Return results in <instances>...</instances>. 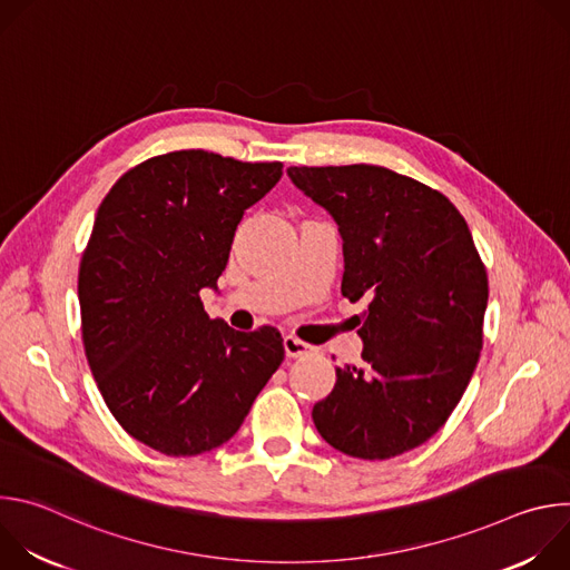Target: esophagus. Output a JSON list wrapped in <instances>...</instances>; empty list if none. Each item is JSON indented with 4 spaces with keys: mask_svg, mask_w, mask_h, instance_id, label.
Returning <instances> with one entry per match:
<instances>
[{
    "mask_svg": "<svg viewBox=\"0 0 570 570\" xmlns=\"http://www.w3.org/2000/svg\"><path fill=\"white\" fill-rule=\"evenodd\" d=\"M284 352L288 358H304V356H311L315 352L313 345L299 341L297 336H284Z\"/></svg>",
    "mask_w": 570,
    "mask_h": 570,
    "instance_id": "esophagus-1",
    "label": "esophagus"
}]
</instances>
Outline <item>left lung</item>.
Listing matches in <instances>:
<instances>
[{
  "instance_id": "1",
  "label": "left lung",
  "mask_w": 570,
  "mask_h": 570,
  "mask_svg": "<svg viewBox=\"0 0 570 570\" xmlns=\"http://www.w3.org/2000/svg\"><path fill=\"white\" fill-rule=\"evenodd\" d=\"M341 229V293L358 317L363 363L336 370L313 405L334 449L387 460L431 440L462 399L482 350L487 271L466 220L438 189L374 165L291 167Z\"/></svg>"
}]
</instances>
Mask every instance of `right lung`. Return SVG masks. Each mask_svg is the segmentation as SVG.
<instances>
[{
    "mask_svg": "<svg viewBox=\"0 0 570 570\" xmlns=\"http://www.w3.org/2000/svg\"><path fill=\"white\" fill-rule=\"evenodd\" d=\"M282 167L203 148L155 155L97 212L78 268L86 356L121 429L159 453L225 444L284 361L275 327L234 332L200 302Z\"/></svg>",
    "mask_w": 570,
    "mask_h": 570,
    "instance_id": "obj_1",
    "label": "right lung"
}]
</instances>
